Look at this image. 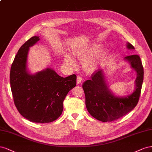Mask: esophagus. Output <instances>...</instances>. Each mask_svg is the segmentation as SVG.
Returning a JSON list of instances; mask_svg holds the SVG:
<instances>
[{"label":"esophagus","instance_id":"1","mask_svg":"<svg viewBox=\"0 0 152 152\" xmlns=\"http://www.w3.org/2000/svg\"><path fill=\"white\" fill-rule=\"evenodd\" d=\"M82 81V77L80 76H77V84H80Z\"/></svg>","mask_w":152,"mask_h":152}]
</instances>
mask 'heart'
I'll return each instance as SVG.
<instances>
[{"mask_svg":"<svg viewBox=\"0 0 152 152\" xmlns=\"http://www.w3.org/2000/svg\"><path fill=\"white\" fill-rule=\"evenodd\" d=\"M101 45L99 43H94V44L91 45L90 46H86L81 48H77L74 51L75 56L81 60H85L92 56L95 55L97 52L100 49ZM92 57V56H91ZM101 57V54H98L93 57L87 60H85L84 62V66L85 69L87 71H91L94 69V67L96 66L97 63L98 62L99 58ZM65 59L67 63L70 65H75V61L71 56L66 55L65 57Z\"/></svg>","mask_w":152,"mask_h":152,"instance_id":"b5f03b06","label":"heart"}]
</instances>
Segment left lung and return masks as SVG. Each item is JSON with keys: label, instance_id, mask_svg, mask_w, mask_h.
Listing matches in <instances>:
<instances>
[{"label": "left lung", "instance_id": "left-lung-1", "mask_svg": "<svg viewBox=\"0 0 152 152\" xmlns=\"http://www.w3.org/2000/svg\"><path fill=\"white\" fill-rule=\"evenodd\" d=\"M127 46L128 49H134L129 42ZM125 59L131 63L137 75L136 90L132 94L124 97L114 96L105 83L102 69L94 72L91 79L83 85L86 109L94 118L101 122H111L121 118L132 110L140 99L144 76L141 58L137 55H132L127 56Z\"/></svg>", "mask_w": 152, "mask_h": 152}]
</instances>
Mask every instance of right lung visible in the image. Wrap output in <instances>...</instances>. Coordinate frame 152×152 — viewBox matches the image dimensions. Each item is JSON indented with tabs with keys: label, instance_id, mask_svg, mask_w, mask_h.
I'll return each instance as SVG.
<instances>
[{
	"label": "right lung",
	"instance_id": "add662e5",
	"mask_svg": "<svg viewBox=\"0 0 152 152\" xmlns=\"http://www.w3.org/2000/svg\"><path fill=\"white\" fill-rule=\"evenodd\" d=\"M39 40V37H32L20 47L11 67L10 84L14 103L21 116L30 122L45 124L61 115L66 96L76 85V76L63 77L50 68L34 75L28 74L29 47Z\"/></svg>",
	"mask_w": 152,
	"mask_h": 152
}]
</instances>
